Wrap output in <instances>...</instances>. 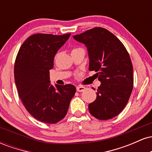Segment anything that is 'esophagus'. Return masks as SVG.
Segmentation results:
<instances>
[{"label":"esophagus","instance_id":"obj_1","mask_svg":"<svg viewBox=\"0 0 152 152\" xmlns=\"http://www.w3.org/2000/svg\"><path fill=\"white\" fill-rule=\"evenodd\" d=\"M85 89H86V88H85L84 86H78L76 87V91L78 92H81V91H83Z\"/></svg>","mask_w":152,"mask_h":152}]
</instances>
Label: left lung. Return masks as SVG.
Returning <instances> with one entry per match:
<instances>
[{
	"mask_svg": "<svg viewBox=\"0 0 152 152\" xmlns=\"http://www.w3.org/2000/svg\"><path fill=\"white\" fill-rule=\"evenodd\" d=\"M73 38L86 46L88 69L98 72L101 82L96 99L88 104L90 114L99 120L117 116L128 103L134 85L133 66L126 48L112 33L100 27Z\"/></svg>",
	"mask_w": 152,
	"mask_h": 152,
	"instance_id": "obj_1",
	"label": "left lung"
}]
</instances>
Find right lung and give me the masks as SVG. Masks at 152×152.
Wrapping results in <instances>:
<instances>
[{
    "instance_id": "right-lung-1",
    "label": "right lung",
    "mask_w": 152,
    "mask_h": 152,
    "mask_svg": "<svg viewBox=\"0 0 152 152\" xmlns=\"http://www.w3.org/2000/svg\"><path fill=\"white\" fill-rule=\"evenodd\" d=\"M70 36L32 35L23 43L15 59L14 78L19 97L29 114L44 123L56 124L65 117L76 93L74 85L53 86L49 76L55 55Z\"/></svg>"
}]
</instances>
